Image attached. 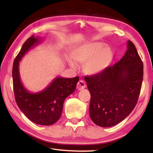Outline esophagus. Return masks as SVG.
<instances>
[{
    "label": "esophagus",
    "mask_w": 153,
    "mask_h": 153,
    "mask_svg": "<svg viewBox=\"0 0 153 153\" xmlns=\"http://www.w3.org/2000/svg\"><path fill=\"white\" fill-rule=\"evenodd\" d=\"M85 88H86V83H85V82L84 81V80L80 79L79 81L77 82V90H81L84 89Z\"/></svg>",
    "instance_id": "34e87169"
}]
</instances>
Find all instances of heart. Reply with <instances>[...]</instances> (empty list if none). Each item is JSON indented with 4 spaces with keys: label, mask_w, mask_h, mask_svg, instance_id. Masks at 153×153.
I'll use <instances>...</instances> for the list:
<instances>
[{
    "label": "heart",
    "mask_w": 153,
    "mask_h": 153,
    "mask_svg": "<svg viewBox=\"0 0 153 153\" xmlns=\"http://www.w3.org/2000/svg\"><path fill=\"white\" fill-rule=\"evenodd\" d=\"M104 43L93 42L82 45L74 49L69 63L72 68L77 69V63H84V70L87 74H97L107 67L113 58L111 48Z\"/></svg>",
    "instance_id": "1"
}]
</instances>
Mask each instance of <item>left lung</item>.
I'll return each instance as SVG.
<instances>
[{
	"instance_id": "left-lung-1",
	"label": "left lung",
	"mask_w": 153,
	"mask_h": 153,
	"mask_svg": "<svg viewBox=\"0 0 153 153\" xmlns=\"http://www.w3.org/2000/svg\"><path fill=\"white\" fill-rule=\"evenodd\" d=\"M121 60L99 74L85 76L91 96L90 117L96 125L107 128L128 117L135 107L143 79V63L135 45L127 42Z\"/></svg>"
}]
</instances>
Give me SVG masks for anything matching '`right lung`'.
<instances>
[{
  "label": "right lung",
  "mask_w": 153,
  "mask_h": 153,
  "mask_svg": "<svg viewBox=\"0 0 153 153\" xmlns=\"http://www.w3.org/2000/svg\"><path fill=\"white\" fill-rule=\"evenodd\" d=\"M40 42V38L32 35L24 42L15 59L12 71L13 90L17 106L30 121L38 125L51 126L60 119L64 100L75 91L79 77H56L47 88L37 93H31L25 89L19 76V61L25 53Z\"/></svg>",
  "instance_id": "obj_1"
}]
</instances>
